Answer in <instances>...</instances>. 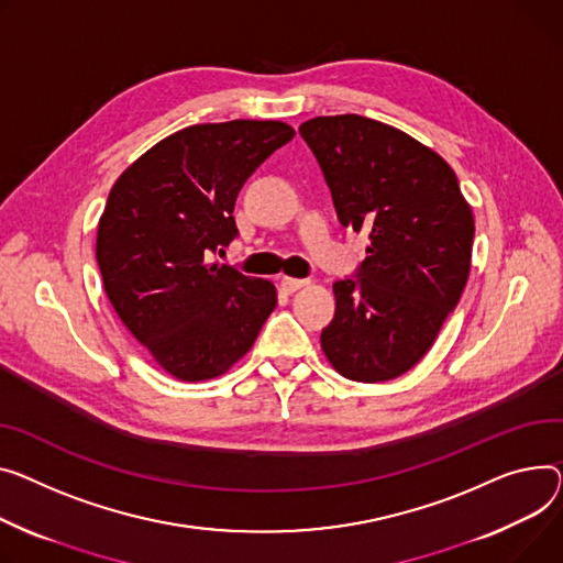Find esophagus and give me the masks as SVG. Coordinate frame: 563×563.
<instances>
[{
    "label": "esophagus",
    "instance_id": "obj_1",
    "mask_svg": "<svg viewBox=\"0 0 563 563\" xmlns=\"http://www.w3.org/2000/svg\"><path fill=\"white\" fill-rule=\"evenodd\" d=\"M308 285V280H301V278H289V276H285L283 280H280V289L285 291V294H294L296 289H301V287H306Z\"/></svg>",
    "mask_w": 563,
    "mask_h": 563
}]
</instances>
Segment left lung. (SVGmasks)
<instances>
[{"label":"left lung","mask_w":563,"mask_h":563,"mask_svg":"<svg viewBox=\"0 0 563 563\" xmlns=\"http://www.w3.org/2000/svg\"><path fill=\"white\" fill-rule=\"evenodd\" d=\"M342 227L368 233L357 278L332 285L328 362L355 383L402 376L434 344L471 272L475 221L437 152L362 115L301 124Z\"/></svg>","instance_id":"1"}]
</instances>
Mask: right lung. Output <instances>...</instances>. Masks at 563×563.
I'll return each mask as SVG.
<instances>
[{"instance_id": "right-lung-1", "label": "right lung", "mask_w": 563, "mask_h": 563, "mask_svg": "<svg viewBox=\"0 0 563 563\" xmlns=\"http://www.w3.org/2000/svg\"><path fill=\"white\" fill-rule=\"evenodd\" d=\"M291 137L274 120L195 124L154 144L112 185L97 229L106 296L178 380L227 373L278 303L274 283L210 262V253L238 235L233 210L246 178Z\"/></svg>"}]
</instances>
